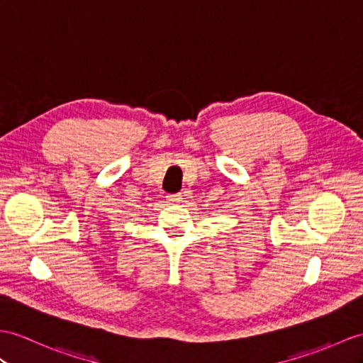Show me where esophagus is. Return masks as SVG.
I'll return each mask as SVG.
<instances>
[{"label": "esophagus", "mask_w": 363, "mask_h": 363, "mask_svg": "<svg viewBox=\"0 0 363 363\" xmlns=\"http://www.w3.org/2000/svg\"><path fill=\"white\" fill-rule=\"evenodd\" d=\"M167 203H171V205H175V203H180L183 201L182 194H174V196H167Z\"/></svg>", "instance_id": "34e87169"}]
</instances>
